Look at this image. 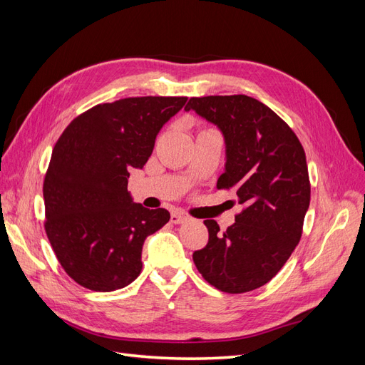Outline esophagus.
<instances>
[{
	"label": "esophagus",
	"mask_w": 365,
	"mask_h": 365,
	"mask_svg": "<svg viewBox=\"0 0 365 365\" xmlns=\"http://www.w3.org/2000/svg\"><path fill=\"white\" fill-rule=\"evenodd\" d=\"M170 220H172V224H184L189 220V216L181 213V212H173L170 216Z\"/></svg>",
	"instance_id": "esophagus-1"
}]
</instances>
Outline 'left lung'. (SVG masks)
<instances>
[{"instance_id":"1","label":"left lung","mask_w":365,"mask_h":365,"mask_svg":"<svg viewBox=\"0 0 365 365\" xmlns=\"http://www.w3.org/2000/svg\"><path fill=\"white\" fill-rule=\"evenodd\" d=\"M184 109L222 132L227 161L217 189L235 187L244 205L224 233L216 220H204L208 244L193 252V262L219 291L257 289L300 242L311 202L304 149L271 108L244 94L192 97Z\"/></svg>"}]
</instances>
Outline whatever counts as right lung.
Masks as SVG:
<instances>
[{
  "mask_svg": "<svg viewBox=\"0 0 365 365\" xmlns=\"http://www.w3.org/2000/svg\"><path fill=\"white\" fill-rule=\"evenodd\" d=\"M187 97H128L76 117L54 145L43 180L46 233L70 277L111 292L141 272L148 236L169 222L165 208L132 201L129 170L143 169L161 128Z\"/></svg>",
  "mask_w": 365,
  "mask_h": 365,
  "instance_id": "right-lung-1",
  "label": "right lung"
}]
</instances>
